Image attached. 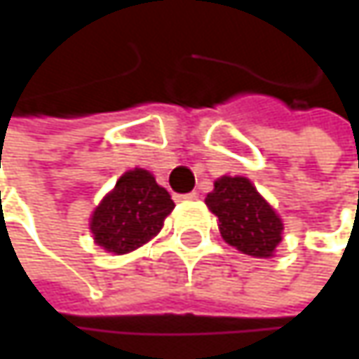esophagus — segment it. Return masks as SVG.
I'll list each match as a JSON object with an SVG mask.
<instances>
[{
  "label": "esophagus",
  "instance_id": "obj_1",
  "mask_svg": "<svg viewBox=\"0 0 359 359\" xmlns=\"http://www.w3.org/2000/svg\"><path fill=\"white\" fill-rule=\"evenodd\" d=\"M197 197H199L197 191H191V193H187V195H179L180 201H184V199H197Z\"/></svg>",
  "mask_w": 359,
  "mask_h": 359
}]
</instances>
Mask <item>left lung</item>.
Returning a JSON list of instances; mask_svg holds the SVG:
<instances>
[{"instance_id": "left-lung-1", "label": "left lung", "mask_w": 359, "mask_h": 359, "mask_svg": "<svg viewBox=\"0 0 359 359\" xmlns=\"http://www.w3.org/2000/svg\"><path fill=\"white\" fill-rule=\"evenodd\" d=\"M205 205L218 218L222 239L241 253L272 257L283 241V220L248 177H220Z\"/></svg>"}]
</instances>
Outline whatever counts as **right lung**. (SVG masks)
<instances>
[{
  "instance_id": "right-lung-1",
  "label": "right lung",
  "mask_w": 359,
  "mask_h": 359,
  "mask_svg": "<svg viewBox=\"0 0 359 359\" xmlns=\"http://www.w3.org/2000/svg\"><path fill=\"white\" fill-rule=\"evenodd\" d=\"M175 210L170 193L143 168L126 170L93 210V241L109 253L124 255L151 241Z\"/></svg>"
}]
</instances>
